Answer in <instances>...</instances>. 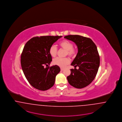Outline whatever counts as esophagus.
<instances>
[{"mask_svg": "<svg viewBox=\"0 0 122 122\" xmlns=\"http://www.w3.org/2000/svg\"><path fill=\"white\" fill-rule=\"evenodd\" d=\"M64 70V68H61V71H63Z\"/></svg>", "mask_w": 122, "mask_h": 122, "instance_id": "obj_1", "label": "esophagus"}]
</instances>
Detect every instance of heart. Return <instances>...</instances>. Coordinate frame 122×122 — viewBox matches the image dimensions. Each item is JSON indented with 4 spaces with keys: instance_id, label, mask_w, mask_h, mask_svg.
I'll use <instances>...</instances> for the list:
<instances>
[{
    "instance_id": "b5f03b06",
    "label": "heart",
    "mask_w": 122,
    "mask_h": 122,
    "mask_svg": "<svg viewBox=\"0 0 122 122\" xmlns=\"http://www.w3.org/2000/svg\"><path fill=\"white\" fill-rule=\"evenodd\" d=\"M60 47L66 50V56L68 55L71 57H74L77 53V50L73 47V44L67 40H63L59 43ZM49 53L53 57L56 56L57 53V48L52 45L49 49ZM53 63L55 65H57L61 67H64L70 63V60L67 57L60 58L57 57L53 60Z\"/></svg>"
}]
</instances>
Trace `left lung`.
<instances>
[{"instance_id":"8db88e82","label":"left lung","mask_w":122,"mask_h":122,"mask_svg":"<svg viewBox=\"0 0 122 122\" xmlns=\"http://www.w3.org/2000/svg\"><path fill=\"white\" fill-rule=\"evenodd\" d=\"M65 38L76 44L78 53L71 64L74 69H71L67 77L69 84L76 88H82L89 85L95 78L100 65V57L95 43L89 38L79 35H68ZM78 66L79 69L75 67Z\"/></svg>"}]
</instances>
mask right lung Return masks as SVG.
I'll list each match as a JSON object with an SVG mask.
<instances>
[{"instance_id": "add662e5", "label": "right lung", "mask_w": 122, "mask_h": 122, "mask_svg": "<svg viewBox=\"0 0 122 122\" xmlns=\"http://www.w3.org/2000/svg\"><path fill=\"white\" fill-rule=\"evenodd\" d=\"M62 36L33 37L25 44L21 55L24 74L30 84L38 90L46 91L53 86L60 71L58 66L49 65L52 57L50 47ZM46 66L47 68L44 66Z\"/></svg>"}]
</instances>
